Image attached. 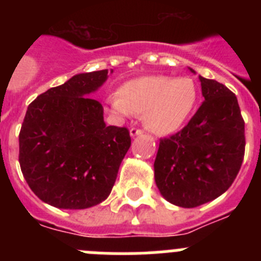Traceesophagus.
Here are the masks:
<instances>
[{"mask_svg": "<svg viewBox=\"0 0 261 261\" xmlns=\"http://www.w3.org/2000/svg\"><path fill=\"white\" fill-rule=\"evenodd\" d=\"M129 133H130V136H132V137H136V136L142 135V130H141V129H138V128H130Z\"/></svg>", "mask_w": 261, "mask_h": 261, "instance_id": "obj_1", "label": "esophagus"}]
</instances>
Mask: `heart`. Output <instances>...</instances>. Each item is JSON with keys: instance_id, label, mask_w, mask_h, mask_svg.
Listing matches in <instances>:
<instances>
[{"instance_id": "heart-1", "label": "heart", "mask_w": 261, "mask_h": 261, "mask_svg": "<svg viewBox=\"0 0 261 261\" xmlns=\"http://www.w3.org/2000/svg\"><path fill=\"white\" fill-rule=\"evenodd\" d=\"M197 100L199 89L192 78L146 75L125 82L110 105L120 116L144 115V124L150 132L166 136L186 124Z\"/></svg>"}]
</instances>
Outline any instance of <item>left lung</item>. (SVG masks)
Masks as SVG:
<instances>
[{
    "instance_id": "left-lung-1",
    "label": "left lung",
    "mask_w": 261,
    "mask_h": 261,
    "mask_svg": "<svg viewBox=\"0 0 261 261\" xmlns=\"http://www.w3.org/2000/svg\"><path fill=\"white\" fill-rule=\"evenodd\" d=\"M199 78L204 102L181 130L161 140L154 162L159 192L181 208H196L229 190L246 146L235 94L217 81Z\"/></svg>"
}]
</instances>
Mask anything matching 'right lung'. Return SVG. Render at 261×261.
Here are the masks:
<instances>
[{"mask_svg":"<svg viewBox=\"0 0 261 261\" xmlns=\"http://www.w3.org/2000/svg\"><path fill=\"white\" fill-rule=\"evenodd\" d=\"M107 78V69L75 74L27 108L20 170L32 192L55 208L86 209L105 201L130 146L128 129L106 125L102 105L91 98Z\"/></svg>","mask_w":261,"mask_h":261,"instance_id":"right-lung-1","label":"right lung"}]
</instances>
